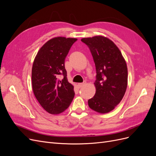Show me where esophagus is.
<instances>
[{
	"label": "esophagus",
	"instance_id": "esophagus-1",
	"mask_svg": "<svg viewBox=\"0 0 156 156\" xmlns=\"http://www.w3.org/2000/svg\"><path fill=\"white\" fill-rule=\"evenodd\" d=\"M85 84H86V81L84 82V83H78V86H79V87H82L84 86Z\"/></svg>",
	"mask_w": 156,
	"mask_h": 156
}]
</instances>
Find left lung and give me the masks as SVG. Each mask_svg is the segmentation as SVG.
<instances>
[{
    "label": "left lung",
    "instance_id": "obj_1",
    "mask_svg": "<svg viewBox=\"0 0 156 156\" xmlns=\"http://www.w3.org/2000/svg\"><path fill=\"white\" fill-rule=\"evenodd\" d=\"M90 50L96 69V94L88 101L97 112L112 111L123 98L127 86V68L121 51L108 37L96 36L81 39Z\"/></svg>",
    "mask_w": 156,
    "mask_h": 156
}]
</instances>
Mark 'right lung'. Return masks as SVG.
<instances>
[{
  "mask_svg": "<svg viewBox=\"0 0 156 156\" xmlns=\"http://www.w3.org/2000/svg\"><path fill=\"white\" fill-rule=\"evenodd\" d=\"M77 40L53 37L40 49L33 62V92L41 106L51 115H58L67 109L74 98L73 86L68 81L64 61ZM61 76L62 80L59 79Z\"/></svg>",
  "mask_w": 156,
  "mask_h": 156,
  "instance_id": "1",
  "label": "right lung"
}]
</instances>
